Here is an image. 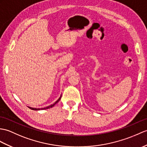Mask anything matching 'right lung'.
<instances>
[{
    "label": "right lung",
    "instance_id": "obj_1",
    "mask_svg": "<svg viewBox=\"0 0 147 147\" xmlns=\"http://www.w3.org/2000/svg\"><path fill=\"white\" fill-rule=\"evenodd\" d=\"M61 96H60V98L58 99V100L55 102V103H53V105H50V106H49V107H46V108H31V107H29V108H30V109H31V110H46V109H48V108H52L53 107H54V105H55L57 102H59V100H61Z\"/></svg>",
    "mask_w": 147,
    "mask_h": 147
}]
</instances>
